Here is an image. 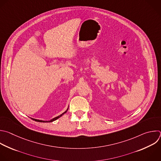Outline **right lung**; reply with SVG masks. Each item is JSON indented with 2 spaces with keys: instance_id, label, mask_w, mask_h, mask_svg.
Wrapping results in <instances>:
<instances>
[{
  "instance_id": "obj_1",
  "label": "right lung",
  "mask_w": 161,
  "mask_h": 161,
  "mask_svg": "<svg viewBox=\"0 0 161 161\" xmlns=\"http://www.w3.org/2000/svg\"><path fill=\"white\" fill-rule=\"evenodd\" d=\"M68 110V109H67V111ZM67 111H65L64 113H63L62 114H61V115H59V116H57V117H56V118H53L52 119H51L50 121H42V120H39V119H33V118H31L33 120H34V121H37V122H41V123H48V122H52V121H55V120H56V119H58V118H59L60 117H61L64 113H66V112H67Z\"/></svg>"
}]
</instances>
